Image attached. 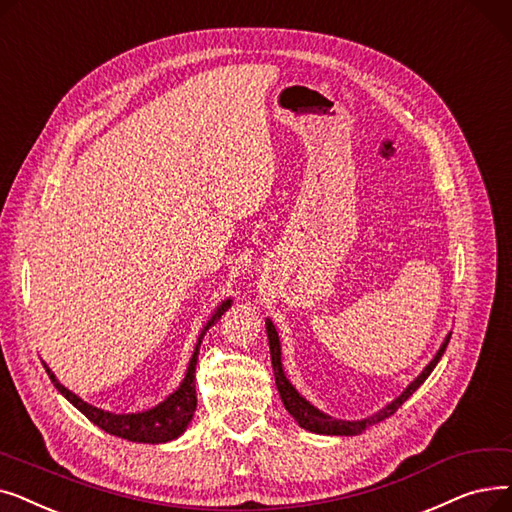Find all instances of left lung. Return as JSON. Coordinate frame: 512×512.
Masks as SVG:
<instances>
[{
  "label": "left lung",
  "mask_w": 512,
  "mask_h": 512,
  "mask_svg": "<svg viewBox=\"0 0 512 512\" xmlns=\"http://www.w3.org/2000/svg\"><path fill=\"white\" fill-rule=\"evenodd\" d=\"M266 335H269L273 371H275V381H277V389H279V394H281V400H283V404H285L289 415L300 423V427H304V429H308V431H314V433H325V435H358V433H362V431H367L371 425H377V423H381V421L392 417L394 412H396L412 394L417 392V389L425 383V379L431 375V371L435 369V364L440 362V358L444 356L452 333L444 339V344H442L440 352H437L435 358L427 364L425 371H423L415 381H412L392 404H387L383 410L377 412V415H373V417H369V419H362V421H337V419L325 415V412H321L319 408H314L310 402H306V400L296 392V387L287 381V377H285V373H283L279 335H277L275 325H273L271 321H266Z\"/></svg>",
  "instance_id": "8db88e82"
}]
</instances>
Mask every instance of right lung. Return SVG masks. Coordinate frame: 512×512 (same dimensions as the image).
<instances>
[{
  "label": "right lung",
  "mask_w": 512,
  "mask_h": 512,
  "mask_svg": "<svg viewBox=\"0 0 512 512\" xmlns=\"http://www.w3.org/2000/svg\"><path fill=\"white\" fill-rule=\"evenodd\" d=\"M231 306V300L223 302L221 306L216 308V312L212 314V319L208 321V325L204 327L196 352H193L189 367L185 373L183 383L179 385V389L175 394H170L164 402H160L158 406L143 410V412H131V415H114V412H106L102 408H95L87 402H83L79 396H75L72 392L54 377V373L47 369V375H50L52 383L56 385L58 392L72 404L75 408H79L83 415L100 429H104L110 435H118L125 437L129 442H139V444H162V442H170L179 437L189 421L193 419V412H196L198 406V398H196V364H198V354H200V344L202 337L206 333L208 327H212L221 316L225 314V310Z\"/></svg>",
  "instance_id": "add662e5"
}]
</instances>
